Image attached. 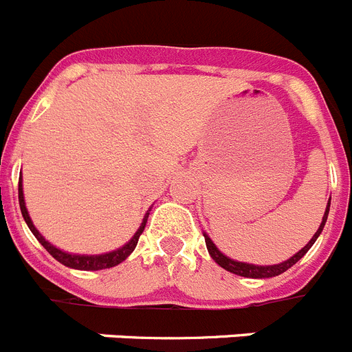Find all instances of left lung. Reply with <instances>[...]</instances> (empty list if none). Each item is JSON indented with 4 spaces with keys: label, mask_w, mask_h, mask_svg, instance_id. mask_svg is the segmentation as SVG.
Returning <instances> with one entry per match:
<instances>
[{
    "label": "left lung",
    "mask_w": 352,
    "mask_h": 352,
    "mask_svg": "<svg viewBox=\"0 0 352 352\" xmlns=\"http://www.w3.org/2000/svg\"><path fill=\"white\" fill-rule=\"evenodd\" d=\"M329 205H331V199L327 201V206H326V212H324V217H322V222H320L319 230L315 231V235L311 236V240L308 242V244L305 245V248L299 251V253L294 254L292 258H288L287 262H281V263H276V265H253V263H245V262H236V260H231V258H228L226 254H222L221 251L217 249V245L213 244L212 239H210L206 233H203L205 235V242H206V249H208L210 256L215 260V263H219V265L222 267V269H226L228 272H233V274L236 276H244V278H254V279H262V278H274V276H279L283 274L285 270H288L290 267L294 265V263H297L299 260H301L302 256H305L306 253H308V249L311 248V245L315 244V240L319 239V235L322 233V228L324 224H326L327 221V213H329Z\"/></svg>",
    "instance_id": "obj_1"
}]
</instances>
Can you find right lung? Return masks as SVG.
I'll return each mask as SVG.
<instances>
[{"label":"right lung","instance_id":"add662e5","mask_svg":"<svg viewBox=\"0 0 352 352\" xmlns=\"http://www.w3.org/2000/svg\"><path fill=\"white\" fill-rule=\"evenodd\" d=\"M19 206H21V213H23V217H25L30 231H32L33 235H35V239H37L38 242L44 245V249H46L47 253L55 258V260H58L62 265L71 267V269H78V270L110 269V267H116V265H119L121 262H124L126 258L133 253V249L137 248L139 236L142 235L144 228H146L147 217H149V212H147L142 219V224H140V228L137 230V233L131 236L130 242H126L122 248L116 249V251H110V253H104V254H71V253H65V251H62V249L55 248L53 244H50V242H47V240L41 235V233H38L37 228L33 226V222H32V219H30L28 210H26V205H25V194H23V183L21 182H19Z\"/></svg>","mask_w":352,"mask_h":352}]
</instances>
